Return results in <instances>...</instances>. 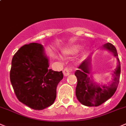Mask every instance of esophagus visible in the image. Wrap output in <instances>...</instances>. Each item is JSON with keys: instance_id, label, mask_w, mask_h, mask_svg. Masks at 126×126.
<instances>
[{"instance_id": "34e87169", "label": "esophagus", "mask_w": 126, "mask_h": 126, "mask_svg": "<svg viewBox=\"0 0 126 126\" xmlns=\"http://www.w3.org/2000/svg\"><path fill=\"white\" fill-rule=\"evenodd\" d=\"M71 71H72L71 68H66L63 70V75H64V76H68L71 74Z\"/></svg>"}]
</instances>
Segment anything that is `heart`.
<instances>
[{
	"mask_svg": "<svg viewBox=\"0 0 126 126\" xmlns=\"http://www.w3.org/2000/svg\"><path fill=\"white\" fill-rule=\"evenodd\" d=\"M79 50V46H73L69 47L68 48H66L62 51L63 55L64 56H70V55H75L78 52Z\"/></svg>",
	"mask_w": 126,
	"mask_h": 126,
	"instance_id": "1",
	"label": "heart"
}]
</instances>
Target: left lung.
Segmentation results:
<instances>
[{
  "mask_svg": "<svg viewBox=\"0 0 126 126\" xmlns=\"http://www.w3.org/2000/svg\"><path fill=\"white\" fill-rule=\"evenodd\" d=\"M102 48L113 53L117 60V66L112 74V80L108 85L99 84L93 79L91 73V55L83 61L78 67V70L75 71L78 81L76 97L82 104L86 106H98L111 98L116 92L119 82L121 64L116 48L110 43L104 44Z\"/></svg>",
  "mask_w": 126,
  "mask_h": 126,
  "instance_id": "obj_1",
  "label": "left lung"
}]
</instances>
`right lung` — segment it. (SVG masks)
Returning a JSON list of instances; mask_svg holds the SVG:
<instances>
[{
	"instance_id": "right-lung-1",
	"label": "right lung",
	"mask_w": 126,
	"mask_h": 126,
	"mask_svg": "<svg viewBox=\"0 0 126 126\" xmlns=\"http://www.w3.org/2000/svg\"><path fill=\"white\" fill-rule=\"evenodd\" d=\"M48 67V58L40 43L25 45L15 53L10 79L19 101L35 110H42L53 104L56 87L63 74Z\"/></svg>"
}]
</instances>
